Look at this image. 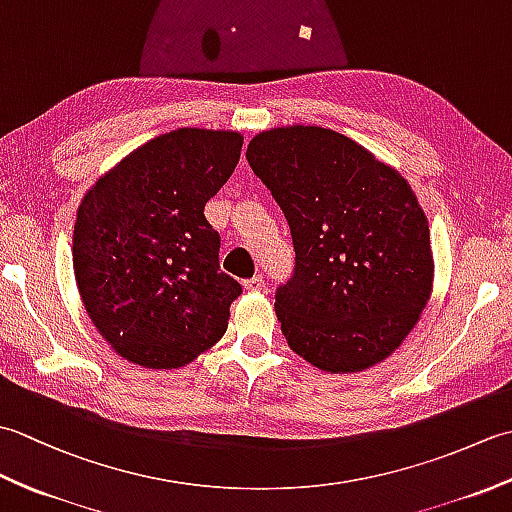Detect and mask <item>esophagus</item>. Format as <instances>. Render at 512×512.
<instances>
[{
  "instance_id": "34e87169",
  "label": "esophagus",
  "mask_w": 512,
  "mask_h": 512,
  "mask_svg": "<svg viewBox=\"0 0 512 512\" xmlns=\"http://www.w3.org/2000/svg\"><path fill=\"white\" fill-rule=\"evenodd\" d=\"M244 288H246L248 292H262V290L266 288V281H264L262 275H257V277H253V279H246V281H244Z\"/></svg>"
}]
</instances>
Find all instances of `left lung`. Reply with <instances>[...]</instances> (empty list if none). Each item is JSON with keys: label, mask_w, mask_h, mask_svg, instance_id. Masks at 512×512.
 Wrapping results in <instances>:
<instances>
[{"label": "left lung", "mask_w": 512, "mask_h": 512, "mask_svg": "<svg viewBox=\"0 0 512 512\" xmlns=\"http://www.w3.org/2000/svg\"><path fill=\"white\" fill-rule=\"evenodd\" d=\"M284 211L297 266L275 312L292 352L330 374L385 361L433 292L427 215L409 182L332 129L288 125L248 143Z\"/></svg>", "instance_id": "obj_1"}]
</instances>
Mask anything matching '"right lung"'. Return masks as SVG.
<instances>
[{"label": "right lung", "instance_id": "right-lung-1", "mask_svg": "<svg viewBox=\"0 0 512 512\" xmlns=\"http://www.w3.org/2000/svg\"><path fill=\"white\" fill-rule=\"evenodd\" d=\"M231 129L180 127L96 180L76 211L72 266L94 328L125 361L176 369L222 339L242 286L220 273L204 204L242 154Z\"/></svg>", "mask_w": 512, "mask_h": 512}]
</instances>
